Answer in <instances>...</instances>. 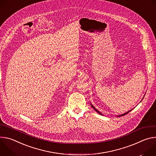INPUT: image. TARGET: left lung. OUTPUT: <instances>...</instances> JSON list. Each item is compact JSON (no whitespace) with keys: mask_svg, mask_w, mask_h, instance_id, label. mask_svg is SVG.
Returning a JSON list of instances; mask_svg holds the SVG:
<instances>
[{"mask_svg":"<svg viewBox=\"0 0 156 156\" xmlns=\"http://www.w3.org/2000/svg\"><path fill=\"white\" fill-rule=\"evenodd\" d=\"M91 106H92V107H93V108H94V110H96V112H98V113H99V114H101V115H102V114H101V112H99V110H97V109H96V108H95V107H94V106H93V105H92V104H91ZM131 110H132V109H131ZM131 110H129V111H128V112H126V113H124V114H122V115H119V117H120V116H123V115H126V114H128V113H129V112H130V111H131Z\"/></svg>","mask_w":156,"mask_h":156,"instance_id":"left-lung-1","label":"left lung"}]
</instances>
